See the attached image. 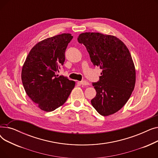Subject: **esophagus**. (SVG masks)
Wrapping results in <instances>:
<instances>
[{
    "label": "esophagus",
    "instance_id": "34e87169",
    "mask_svg": "<svg viewBox=\"0 0 158 158\" xmlns=\"http://www.w3.org/2000/svg\"><path fill=\"white\" fill-rule=\"evenodd\" d=\"M81 85H83V86H87V85H89V82H87V81H82L80 82Z\"/></svg>",
    "mask_w": 158,
    "mask_h": 158
}]
</instances>
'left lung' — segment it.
<instances>
[{
  "label": "left lung",
  "mask_w": 158,
  "mask_h": 158,
  "mask_svg": "<svg viewBox=\"0 0 158 158\" xmlns=\"http://www.w3.org/2000/svg\"><path fill=\"white\" fill-rule=\"evenodd\" d=\"M77 40L86 48L94 65L102 70L99 81L93 82L97 94L91 103L100 114H113L126 104L135 86L136 70L129 49L116 36L99 32L81 33Z\"/></svg>",
  "instance_id": "8db88e82"
}]
</instances>
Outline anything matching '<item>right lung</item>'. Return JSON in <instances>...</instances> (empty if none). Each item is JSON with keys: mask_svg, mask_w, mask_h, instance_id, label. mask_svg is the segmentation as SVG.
I'll return each instance as SVG.
<instances>
[{"mask_svg": "<svg viewBox=\"0 0 158 158\" xmlns=\"http://www.w3.org/2000/svg\"><path fill=\"white\" fill-rule=\"evenodd\" d=\"M73 36L63 33L40 41L32 48L22 69L25 91L41 110L52 111L67 100L76 82L56 73L65 60Z\"/></svg>", "mask_w": 158, "mask_h": 158, "instance_id": "add662e5", "label": "right lung"}]
</instances>
